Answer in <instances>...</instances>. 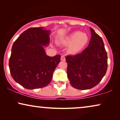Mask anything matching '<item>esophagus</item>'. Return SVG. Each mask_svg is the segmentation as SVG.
Wrapping results in <instances>:
<instances>
[{
  "mask_svg": "<svg viewBox=\"0 0 120 120\" xmlns=\"http://www.w3.org/2000/svg\"><path fill=\"white\" fill-rule=\"evenodd\" d=\"M60 60H61L62 61H64V60H65V57L64 56L62 55L61 56V58H60Z\"/></svg>",
  "mask_w": 120,
  "mask_h": 120,
  "instance_id": "1",
  "label": "esophagus"
}]
</instances>
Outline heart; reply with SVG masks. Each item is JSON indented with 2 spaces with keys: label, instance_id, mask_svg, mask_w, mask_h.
<instances>
[{
  "label": "heart",
  "instance_id": "b5f03b06",
  "mask_svg": "<svg viewBox=\"0 0 120 120\" xmlns=\"http://www.w3.org/2000/svg\"><path fill=\"white\" fill-rule=\"evenodd\" d=\"M88 36L85 33L74 32L61 40L60 43L65 45H69L68 53L75 54L82 50L88 41Z\"/></svg>",
  "mask_w": 120,
  "mask_h": 120
}]
</instances>
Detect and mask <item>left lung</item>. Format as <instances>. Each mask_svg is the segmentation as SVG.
Segmentation results:
<instances>
[{
    "instance_id": "8db88e82",
    "label": "left lung",
    "mask_w": 120,
    "mask_h": 120,
    "mask_svg": "<svg viewBox=\"0 0 120 120\" xmlns=\"http://www.w3.org/2000/svg\"><path fill=\"white\" fill-rule=\"evenodd\" d=\"M89 45L81 53L67 56V75L70 84L78 90H88L97 85L105 75L107 53L101 38L90 27Z\"/></svg>"
}]
</instances>
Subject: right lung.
<instances>
[{"label":"right lung","mask_w":120,"mask_h":120,"mask_svg":"<svg viewBox=\"0 0 120 120\" xmlns=\"http://www.w3.org/2000/svg\"><path fill=\"white\" fill-rule=\"evenodd\" d=\"M50 33L43 27L30 28L13 44L10 71L15 81L27 89L47 86L60 63V55L49 57L44 49L50 43Z\"/></svg>","instance_id":"obj_1"}]
</instances>
